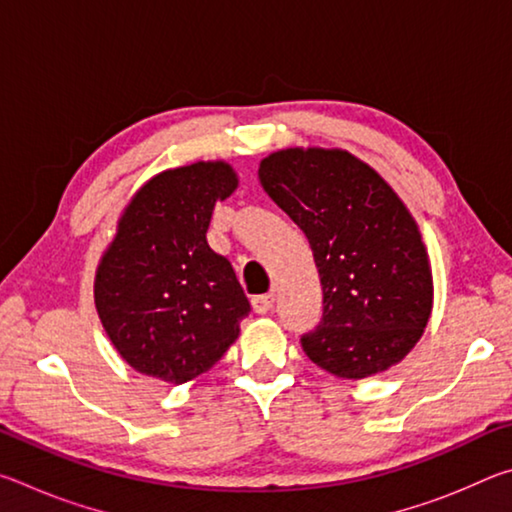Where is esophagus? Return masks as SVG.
<instances>
[{
  "label": "esophagus",
  "instance_id": "34e87169",
  "mask_svg": "<svg viewBox=\"0 0 512 512\" xmlns=\"http://www.w3.org/2000/svg\"><path fill=\"white\" fill-rule=\"evenodd\" d=\"M273 305H275L273 293H262V296L253 298V309L257 311V314H268V311L273 309Z\"/></svg>",
  "mask_w": 512,
  "mask_h": 512
}]
</instances>
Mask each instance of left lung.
<instances>
[{"mask_svg":"<svg viewBox=\"0 0 512 512\" xmlns=\"http://www.w3.org/2000/svg\"><path fill=\"white\" fill-rule=\"evenodd\" d=\"M259 183L314 253L323 316L300 336L307 357L343 379L402 361L427 327L433 282L418 225L386 180L348 151L287 149L262 160Z\"/></svg>","mask_w":512,"mask_h":512,"instance_id":"1","label":"left lung"}]
</instances>
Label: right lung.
Masks as SVG:
<instances>
[{"mask_svg": "<svg viewBox=\"0 0 512 512\" xmlns=\"http://www.w3.org/2000/svg\"><path fill=\"white\" fill-rule=\"evenodd\" d=\"M235 189L230 164L196 162L149 180L121 214L94 302L112 345L142 375L185 384L239 336L250 302L205 239L216 201Z\"/></svg>", "mask_w": 512, "mask_h": 512, "instance_id": "1", "label": "right lung"}]
</instances>
